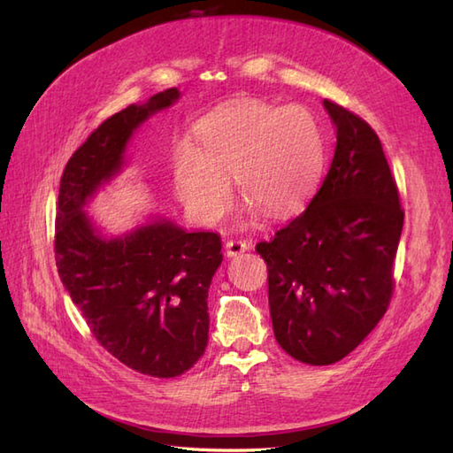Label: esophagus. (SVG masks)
I'll list each match as a JSON object with an SVG mask.
<instances>
[{"instance_id":"34e87169","label":"esophagus","mask_w":453,"mask_h":453,"mask_svg":"<svg viewBox=\"0 0 453 453\" xmlns=\"http://www.w3.org/2000/svg\"><path fill=\"white\" fill-rule=\"evenodd\" d=\"M249 249V245L245 242H242V239H227L226 242V255L227 257H237L245 253Z\"/></svg>"}]
</instances>
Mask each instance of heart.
<instances>
[{
  "label": "heart",
  "instance_id": "obj_1",
  "mask_svg": "<svg viewBox=\"0 0 453 453\" xmlns=\"http://www.w3.org/2000/svg\"><path fill=\"white\" fill-rule=\"evenodd\" d=\"M200 148L188 140L173 153L177 196L196 219L214 224L237 192L251 204L282 218L302 208L325 167V140L319 122L302 104L276 107L242 99L221 107L196 128Z\"/></svg>",
  "mask_w": 453,
  "mask_h": 453
}]
</instances>
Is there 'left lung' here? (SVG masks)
Masks as SVG:
<instances>
[{"label": "left lung", "mask_w": 453, "mask_h": 453, "mask_svg": "<svg viewBox=\"0 0 453 453\" xmlns=\"http://www.w3.org/2000/svg\"><path fill=\"white\" fill-rule=\"evenodd\" d=\"M323 104L336 128L329 173L310 206L255 247L276 341L310 365L342 360L386 315L405 218L378 134L341 104Z\"/></svg>", "instance_id": "1"}]
</instances>
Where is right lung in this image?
Returning a JSON list of instances; mask_svg holds the SVG:
<instances>
[{
  "mask_svg": "<svg viewBox=\"0 0 453 453\" xmlns=\"http://www.w3.org/2000/svg\"><path fill=\"white\" fill-rule=\"evenodd\" d=\"M179 95L177 88L161 91L93 130L67 161L56 208V266L72 302L104 350L151 378H177L204 354L221 239L188 234L169 219L104 239L83 206L120 171L132 132Z\"/></svg>",
  "mask_w": 453,
  "mask_h": 453,
  "instance_id": "1",
  "label": "right lung"
}]
</instances>
